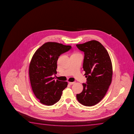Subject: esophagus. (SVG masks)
Masks as SVG:
<instances>
[{"label": "esophagus", "mask_w": 134, "mask_h": 134, "mask_svg": "<svg viewBox=\"0 0 134 134\" xmlns=\"http://www.w3.org/2000/svg\"><path fill=\"white\" fill-rule=\"evenodd\" d=\"M75 82H68V83L70 85H73L75 84Z\"/></svg>", "instance_id": "obj_1"}]
</instances>
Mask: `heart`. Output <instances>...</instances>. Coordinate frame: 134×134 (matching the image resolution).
<instances>
[{"mask_svg": "<svg viewBox=\"0 0 134 134\" xmlns=\"http://www.w3.org/2000/svg\"><path fill=\"white\" fill-rule=\"evenodd\" d=\"M74 54H75V53H74Z\"/></svg>", "mask_w": 134, "mask_h": 134, "instance_id": "1", "label": "heart"}]
</instances>
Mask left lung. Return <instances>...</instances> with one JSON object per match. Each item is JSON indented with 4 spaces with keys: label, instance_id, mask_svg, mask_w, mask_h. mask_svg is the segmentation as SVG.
<instances>
[{
    "label": "left lung",
    "instance_id": "8db88e82",
    "mask_svg": "<svg viewBox=\"0 0 134 134\" xmlns=\"http://www.w3.org/2000/svg\"><path fill=\"white\" fill-rule=\"evenodd\" d=\"M76 46L84 52L83 68L87 80L86 84L82 83V91L76 98L85 106H93L104 98L111 83V59L104 46L96 40Z\"/></svg>",
    "mask_w": 134,
    "mask_h": 134
}]
</instances>
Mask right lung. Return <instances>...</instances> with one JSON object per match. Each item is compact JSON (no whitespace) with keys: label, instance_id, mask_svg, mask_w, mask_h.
<instances>
[{"label":"right lung","instance_id":"add662e5","mask_svg":"<svg viewBox=\"0 0 134 134\" xmlns=\"http://www.w3.org/2000/svg\"><path fill=\"white\" fill-rule=\"evenodd\" d=\"M71 48L56 42L44 43L35 52L29 69L30 82L34 95L42 104L52 105L58 102L68 82L53 80L57 74L59 56Z\"/></svg>","mask_w":134,"mask_h":134}]
</instances>
